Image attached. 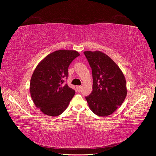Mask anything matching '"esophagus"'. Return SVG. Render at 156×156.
Here are the masks:
<instances>
[{
  "label": "esophagus",
  "instance_id": "esophagus-1",
  "mask_svg": "<svg viewBox=\"0 0 156 156\" xmlns=\"http://www.w3.org/2000/svg\"><path fill=\"white\" fill-rule=\"evenodd\" d=\"M81 86H77L76 87V89H77V90H78V92H80L81 91Z\"/></svg>",
  "mask_w": 156,
  "mask_h": 156
}]
</instances>
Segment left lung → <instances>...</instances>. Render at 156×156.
Here are the masks:
<instances>
[{"instance_id":"left-lung-1","label":"left lung","mask_w":156,"mask_h":156,"mask_svg":"<svg viewBox=\"0 0 156 156\" xmlns=\"http://www.w3.org/2000/svg\"><path fill=\"white\" fill-rule=\"evenodd\" d=\"M93 77V90L85 99L97 116H107L121 105L127 95L125 77L110 57L99 51H85Z\"/></svg>"}]
</instances>
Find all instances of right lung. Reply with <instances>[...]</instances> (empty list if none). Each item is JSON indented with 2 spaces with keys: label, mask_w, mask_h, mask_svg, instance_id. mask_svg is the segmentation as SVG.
Returning a JSON list of instances; mask_svg holds the SVG:
<instances>
[{
  "label": "right lung",
  "mask_w": 156,
  "mask_h": 156,
  "mask_svg": "<svg viewBox=\"0 0 156 156\" xmlns=\"http://www.w3.org/2000/svg\"><path fill=\"white\" fill-rule=\"evenodd\" d=\"M79 55L74 50L55 51L44 57L33 73L30 84L31 99L46 115H60L75 95V91L63 82L68 76L69 64Z\"/></svg>",
  "instance_id": "obj_1"
}]
</instances>
